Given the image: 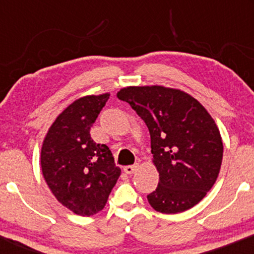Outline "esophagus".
<instances>
[{"label": "esophagus", "instance_id": "esophagus-1", "mask_svg": "<svg viewBox=\"0 0 254 254\" xmlns=\"http://www.w3.org/2000/svg\"><path fill=\"white\" fill-rule=\"evenodd\" d=\"M136 168H137V166L136 165H129V166H125L124 167V172L127 174H132L133 172L136 171Z\"/></svg>", "mask_w": 254, "mask_h": 254}]
</instances>
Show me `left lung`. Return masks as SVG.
Wrapping results in <instances>:
<instances>
[{
	"mask_svg": "<svg viewBox=\"0 0 254 254\" xmlns=\"http://www.w3.org/2000/svg\"><path fill=\"white\" fill-rule=\"evenodd\" d=\"M147 125L159 185L147 196L156 211L188 210L210 191L223 156L220 131L194 98L162 86L127 87L118 92Z\"/></svg>",
	"mask_w": 254,
	"mask_h": 254,
	"instance_id": "1",
	"label": "left lung"
}]
</instances>
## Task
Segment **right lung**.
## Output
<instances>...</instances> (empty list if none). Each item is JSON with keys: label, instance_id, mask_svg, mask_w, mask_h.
I'll return each instance as SVG.
<instances>
[{"label": "right lung", "instance_id": "right-lung-1", "mask_svg": "<svg viewBox=\"0 0 254 254\" xmlns=\"http://www.w3.org/2000/svg\"><path fill=\"white\" fill-rule=\"evenodd\" d=\"M110 94L88 95L69 105L49 129L42 147V171L52 193L81 216L103 210L121 176L106 144L90 137V127Z\"/></svg>", "mask_w": 254, "mask_h": 254}]
</instances>
